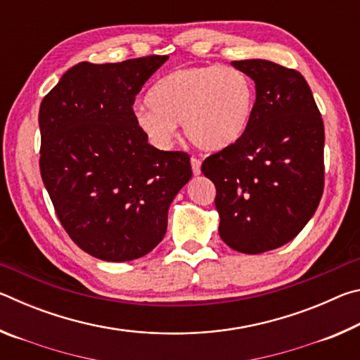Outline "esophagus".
I'll return each instance as SVG.
<instances>
[{
    "label": "esophagus",
    "mask_w": 360,
    "mask_h": 360,
    "mask_svg": "<svg viewBox=\"0 0 360 360\" xmlns=\"http://www.w3.org/2000/svg\"><path fill=\"white\" fill-rule=\"evenodd\" d=\"M191 165H192V172L195 176H198L200 173H202V160H200V158L192 157Z\"/></svg>",
    "instance_id": "1"
}]
</instances>
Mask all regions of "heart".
I'll return each instance as SVG.
<instances>
[{
	"instance_id": "b5f03b06",
	"label": "heart",
	"mask_w": 360,
	"mask_h": 360,
	"mask_svg": "<svg viewBox=\"0 0 360 360\" xmlns=\"http://www.w3.org/2000/svg\"><path fill=\"white\" fill-rule=\"evenodd\" d=\"M150 108L135 112L138 129L158 148H168L176 124L195 148L217 152L245 135L255 90L245 72L219 65L188 66L162 77L148 95Z\"/></svg>"
}]
</instances>
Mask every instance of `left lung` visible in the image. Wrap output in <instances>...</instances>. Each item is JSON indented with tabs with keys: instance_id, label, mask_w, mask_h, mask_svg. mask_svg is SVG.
<instances>
[{
	"instance_id": "left-lung-1",
	"label": "left lung",
	"mask_w": 360,
	"mask_h": 360,
	"mask_svg": "<svg viewBox=\"0 0 360 360\" xmlns=\"http://www.w3.org/2000/svg\"><path fill=\"white\" fill-rule=\"evenodd\" d=\"M255 82L251 122L238 141L205 158L216 186L219 235L243 254H260L300 233L324 192V122L300 72L238 60Z\"/></svg>"
}]
</instances>
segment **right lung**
<instances>
[{"mask_svg":"<svg viewBox=\"0 0 360 360\" xmlns=\"http://www.w3.org/2000/svg\"><path fill=\"white\" fill-rule=\"evenodd\" d=\"M167 60L77 63L41 103L42 182L70 238L100 260L150 252L165 236L173 198L192 178L191 155L150 146L133 111Z\"/></svg>","mask_w":360,"mask_h":360,"instance_id":"1","label":"right lung"}]
</instances>
